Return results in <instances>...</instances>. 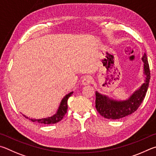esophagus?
Masks as SVG:
<instances>
[{"label": "esophagus", "instance_id": "1", "mask_svg": "<svg viewBox=\"0 0 156 156\" xmlns=\"http://www.w3.org/2000/svg\"><path fill=\"white\" fill-rule=\"evenodd\" d=\"M92 81V78L90 76H84L83 80H82V83L83 85H88V84L91 83Z\"/></svg>", "mask_w": 156, "mask_h": 156}]
</instances>
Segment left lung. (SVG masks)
I'll list each match as a JSON object with an SVG mask.
<instances>
[{"mask_svg": "<svg viewBox=\"0 0 156 156\" xmlns=\"http://www.w3.org/2000/svg\"><path fill=\"white\" fill-rule=\"evenodd\" d=\"M142 59L144 62V70L146 75V80L142 86L136 91L128 100L125 101H116L110 100L105 96L96 92L95 107L101 116L108 119H119L130 115L138 110L145 97L148 90L151 73L146 53H144Z\"/></svg>", "mask_w": 156, "mask_h": 156, "instance_id": "obj_1", "label": "left lung"}]
</instances>
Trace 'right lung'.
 <instances>
[{"instance_id":"right-lung-1","label":"right lung","mask_w":156,"mask_h":156,"mask_svg":"<svg viewBox=\"0 0 156 156\" xmlns=\"http://www.w3.org/2000/svg\"><path fill=\"white\" fill-rule=\"evenodd\" d=\"M73 92H70L66 96L64 97V99H62L61 103H60V105L59 107L58 110H57V113L51 117H48V118L46 119H29L33 122H37L38 123L40 124H46V125H49V124H55L57 123V122L61 121V120L64 118L65 114L67 112L68 110V100L69 99V97L72 96ZM26 117V116H25Z\"/></svg>"}]
</instances>
